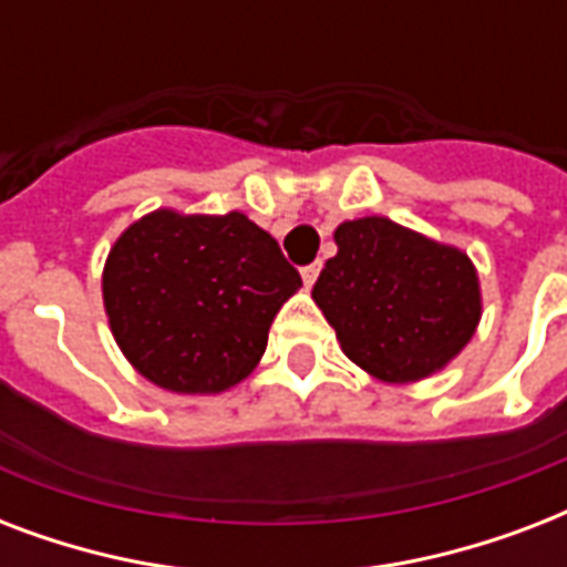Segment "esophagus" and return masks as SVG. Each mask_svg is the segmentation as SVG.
<instances>
[{"mask_svg": "<svg viewBox=\"0 0 567 567\" xmlns=\"http://www.w3.org/2000/svg\"><path fill=\"white\" fill-rule=\"evenodd\" d=\"M300 274H302V282H306V288H311V285H315V279H318V274H320V265H318V261H315V265H306Z\"/></svg>", "mask_w": 567, "mask_h": 567, "instance_id": "esophagus-1", "label": "esophagus"}]
</instances>
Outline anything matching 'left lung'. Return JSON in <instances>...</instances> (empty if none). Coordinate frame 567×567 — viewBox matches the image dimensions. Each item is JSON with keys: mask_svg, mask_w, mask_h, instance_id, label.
<instances>
[{"mask_svg": "<svg viewBox=\"0 0 567 567\" xmlns=\"http://www.w3.org/2000/svg\"><path fill=\"white\" fill-rule=\"evenodd\" d=\"M311 297L341 350L382 382L441 371L480 323L471 258L388 217L347 220Z\"/></svg>", "mask_w": 567, "mask_h": 567, "instance_id": "8db88e82", "label": "left lung"}]
</instances>
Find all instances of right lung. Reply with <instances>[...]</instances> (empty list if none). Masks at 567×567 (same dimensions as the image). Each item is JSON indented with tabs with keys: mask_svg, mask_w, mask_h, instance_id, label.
<instances>
[{
	"mask_svg": "<svg viewBox=\"0 0 567 567\" xmlns=\"http://www.w3.org/2000/svg\"><path fill=\"white\" fill-rule=\"evenodd\" d=\"M302 285L297 267L240 212H153L111 247L102 297L111 332L150 382L220 394L265 355L267 329Z\"/></svg>",
	"mask_w": 567,
	"mask_h": 567,
	"instance_id": "add662e5",
	"label": "right lung"
}]
</instances>
